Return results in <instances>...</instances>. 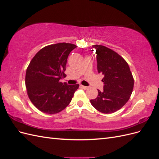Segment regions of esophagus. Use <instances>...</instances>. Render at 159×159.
I'll list each match as a JSON object with an SVG mask.
<instances>
[{
  "mask_svg": "<svg viewBox=\"0 0 159 159\" xmlns=\"http://www.w3.org/2000/svg\"><path fill=\"white\" fill-rule=\"evenodd\" d=\"M81 87L82 88L84 89H88V86H84V85H81Z\"/></svg>",
  "mask_w": 159,
  "mask_h": 159,
  "instance_id": "34e87169",
  "label": "esophagus"
}]
</instances>
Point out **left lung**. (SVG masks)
Segmentation results:
<instances>
[{
  "label": "left lung",
  "mask_w": 159,
  "mask_h": 159,
  "mask_svg": "<svg viewBox=\"0 0 159 159\" xmlns=\"http://www.w3.org/2000/svg\"><path fill=\"white\" fill-rule=\"evenodd\" d=\"M96 50L98 73L103 75V91L90 100L99 112L117 111L128 102L133 92L134 79L127 62L117 52L102 45H93Z\"/></svg>",
  "instance_id": "obj_1"
}]
</instances>
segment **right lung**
Wrapping results in <instances>:
<instances>
[{"label":"right lung","instance_id":"obj_1","mask_svg":"<svg viewBox=\"0 0 159 159\" xmlns=\"http://www.w3.org/2000/svg\"><path fill=\"white\" fill-rule=\"evenodd\" d=\"M77 47L70 43H57L43 48L28 65L25 77L27 94L40 111L56 114L71 102L79 84L68 85L60 80L64 71L70 53Z\"/></svg>","mask_w":159,"mask_h":159}]
</instances>
